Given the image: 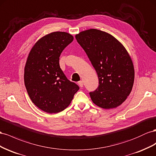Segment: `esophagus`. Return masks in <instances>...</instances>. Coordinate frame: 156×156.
<instances>
[{
    "mask_svg": "<svg viewBox=\"0 0 156 156\" xmlns=\"http://www.w3.org/2000/svg\"><path fill=\"white\" fill-rule=\"evenodd\" d=\"M78 84H79V86H80L81 87H82L83 86V82H82V81H80V82H78Z\"/></svg>",
    "mask_w": 156,
    "mask_h": 156,
    "instance_id": "esophagus-1",
    "label": "esophagus"
}]
</instances>
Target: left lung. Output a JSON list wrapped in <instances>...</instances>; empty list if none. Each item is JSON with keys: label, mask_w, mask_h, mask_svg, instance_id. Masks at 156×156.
I'll return each mask as SVG.
<instances>
[{"label": "left lung", "mask_w": 156, "mask_h": 156, "mask_svg": "<svg viewBox=\"0 0 156 156\" xmlns=\"http://www.w3.org/2000/svg\"><path fill=\"white\" fill-rule=\"evenodd\" d=\"M99 78V87L90 92L93 103L105 109L116 108L132 90L134 66L123 44L112 34L90 29L75 35Z\"/></svg>", "instance_id": "left-lung-1"}]
</instances>
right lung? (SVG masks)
<instances>
[{
  "label": "right lung",
  "instance_id": "add662e5",
  "mask_svg": "<svg viewBox=\"0 0 156 156\" xmlns=\"http://www.w3.org/2000/svg\"><path fill=\"white\" fill-rule=\"evenodd\" d=\"M72 34L52 32L40 38L31 49L24 69V82L30 100L47 113L67 108L79 86L66 78L59 66L61 52L73 42Z\"/></svg>",
  "mask_w": 156,
  "mask_h": 156
}]
</instances>
